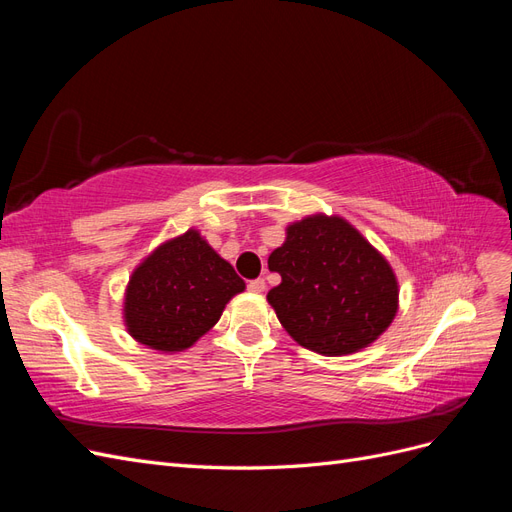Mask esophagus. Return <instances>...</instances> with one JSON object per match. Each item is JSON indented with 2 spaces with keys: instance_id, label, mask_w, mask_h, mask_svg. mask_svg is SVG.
<instances>
[{
  "instance_id": "1",
  "label": "esophagus",
  "mask_w": 512,
  "mask_h": 512,
  "mask_svg": "<svg viewBox=\"0 0 512 512\" xmlns=\"http://www.w3.org/2000/svg\"><path fill=\"white\" fill-rule=\"evenodd\" d=\"M247 288H250L252 292H265V288H267V282L262 280V277H258V280H252L250 284H247Z\"/></svg>"
}]
</instances>
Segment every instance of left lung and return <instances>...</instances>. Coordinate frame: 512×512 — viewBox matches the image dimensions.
<instances>
[{
	"instance_id": "1",
	"label": "left lung",
	"mask_w": 512,
	"mask_h": 512,
	"mask_svg": "<svg viewBox=\"0 0 512 512\" xmlns=\"http://www.w3.org/2000/svg\"><path fill=\"white\" fill-rule=\"evenodd\" d=\"M269 269L282 284L267 301L303 348L342 356L369 346L397 314V277L386 258L344 218L309 215L286 228Z\"/></svg>"
}]
</instances>
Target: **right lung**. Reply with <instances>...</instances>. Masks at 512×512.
I'll return each mask as SVG.
<instances>
[{
	"label": "right lung",
	"mask_w": 512,
	"mask_h": 512,
	"mask_svg": "<svg viewBox=\"0 0 512 512\" xmlns=\"http://www.w3.org/2000/svg\"><path fill=\"white\" fill-rule=\"evenodd\" d=\"M245 282L198 230L162 243L128 282L123 320L128 333L153 350L181 352L220 320Z\"/></svg>",
	"instance_id": "right-lung-1"
}]
</instances>
